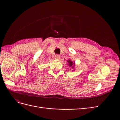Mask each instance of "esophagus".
I'll return each mask as SVG.
<instances>
[{
	"label": "esophagus",
	"mask_w": 120,
	"mask_h": 120,
	"mask_svg": "<svg viewBox=\"0 0 120 120\" xmlns=\"http://www.w3.org/2000/svg\"><path fill=\"white\" fill-rule=\"evenodd\" d=\"M60 58V56L58 54H56L55 56V59L57 60H59Z\"/></svg>",
	"instance_id": "obj_1"
}]
</instances>
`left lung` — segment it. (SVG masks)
<instances>
[{
  "label": "left lung",
  "mask_w": 120,
  "mask_h": 120,
  "mask_svg": "<svg viewBox=\"0 0 120 120\" xmlns=\"http://www.w3.org/2000/svg\"><path fill=\"white\" fill-rule=\"evenodd\" d=\"M67 62H68V66L70 67V68H72V71H75V61H73L72 62L70 59H69L68 60H67Z\"/></svg>",
  "instance_id": "1"
}]
</instances>
